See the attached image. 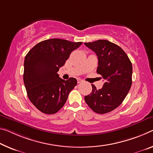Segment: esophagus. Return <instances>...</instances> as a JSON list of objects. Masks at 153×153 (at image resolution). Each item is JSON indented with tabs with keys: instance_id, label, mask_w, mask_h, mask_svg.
I'll list each match as a JSON object with an SVG mask.
<instances>
[{
	"instance_id": "1",
	"label": "esophagus",
	"mask_w": 153,
	"mask_h": 153,
	"mask_svg": "<svg viewBox=\"0 0 153 153\" xmlns=\"http://www.w3.org/2000/svg\"><path fill=\"white\" fill-rule=\"evenodd\" d=\"M84 82L83 79H79V78L77 79V83H82V82Z\"/></svg>"
}]
</instances>
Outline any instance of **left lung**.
Here are the masks:
<instances>
[{
  "label": "left lung",
  "mask_w": 153,
  "mask_h": 153,
  "mask_svg": "<svg viewBox=\"0 0 153 153\" xmlns=\"http://www.w3.org/2000/svg\"><path fill=\"white\" fill-rule=\"evenodd\" d=\"M84 44L97 56V73L105 80L101 89L92 84L93 91L84 97V100L94 112L108 113L123 103L129 91L132 84L131 62L122 48L108 40Z\"/></svg>",
  "instance_id": "8db88e82"
}]
</instances>
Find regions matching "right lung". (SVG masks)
<instances>
[{
	"instance_id": "obj_1",
	"label": "right lung",
	"mask_w": 153,
	"mask_h": 153,
	"mask_svg": "<svg viewBox=\"0 0 153 153\" xmlns=\"http://www.w3.org/2000/svg\"><path fill=\"white\" fill-rule=\"evenodd\" d=\"M82 42L50 39L34 46L24 59L23 79L29 99L39 110L53 114L61 109L77 79L65 80L58 71L69 59L71 52Z\"/></svg>"
}]
</instances>
